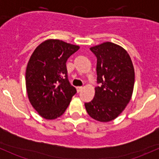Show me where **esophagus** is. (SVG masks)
I'll return each instance as SVG.
<instances>
[{"label": "esophagus", "mask_w": 159, "mask_h": 159, "mask_svg": "<svg viewBox=\"0 0 159 159\" xmlns=\"http://www.w3.org/2000/svg\"><path fill=\"white\" fill-rule=\"evenodd\" d=\"M82 89H83L82 86H78V87H77V88H76L77 91H78V92H80V91H81V90H82Z\"/></svg>", "instance_id": "1"}]
</instances>
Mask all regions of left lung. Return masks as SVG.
<instances>
[{
    "label": "left lung",
    "mask_w": 159,
    "mask_h": 159,
    "mask_svg": "<svg viewBox=\"0 0 159 159\" xmlns=\"http://www.w3.org/2000/svg\"><path fill=\"white\" fill-rule=\"evenodd\" d=\"M90 50L97 58L94 97L84 103L88 114L102 122L114 120L131 100L134 70L131 57L121 46L105 42Z\"/></svg>",
    "instance_id": "8db88e82"
}]
</instances>
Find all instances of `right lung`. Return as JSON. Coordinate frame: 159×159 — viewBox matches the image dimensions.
Returning a JSON list of instances; mask_svg holds the SVG:
<instances>
[{"label":"right lung","mask_w":159,"mask_h":159,"mask_svg":"<svg viewBox=\"0 0 159 159\" xmlns=\"http://www.w3.org/2000/svg\"><path fill=\"white\" fill-rule=\"evenodd\" d=\"M79 47L48 40L37 47L26 69V88L32 106L41 117L55 119L64 114L77 91L70 84L66 61Z\"/></svg>","instance_id":"right-lung-1"}]
</instances>
